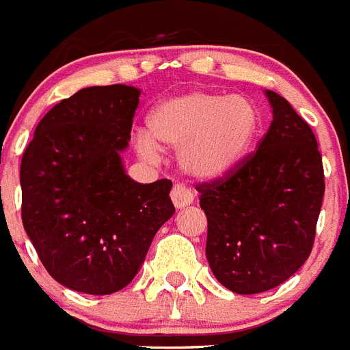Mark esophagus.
I'll use <instances>...</instances> for the list:
<instances>
[{"label": "esophagus", "instance_id": "obj_1", "mask_svg": "<svg viewBox=\"0 0 350 350\" xmlns=\"http://www.w3.org/2000/svg\"><path fill=\"white\" fill-rule=\"evenodd\" d=\"M171 199L176 208H185V206H190L193 202V192L183 183H178L172 188Z\"/></svg>", "mask_w": 350, "mask_h": 350}]
</instances>
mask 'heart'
<instances>
[{
  "label": "heart",
  "mask_w": 350,
  "mask_h": 350,
  "mask_svg": "<svg viewBox=\"0 0 350 350\" xmlns=\"http://www.w3.org/2000/svg\"><path fill=\"white\" fill-rule=\"evenodd\" d=\"M150 133L139 132L135 146L146 158H157L160 144L178 150V162L197 179L226 176L248 154L259 111L241 95L190 91L154 105L148 118Z\"/></svg>",
  "instance_id": "obj_1"
}]
</instances>
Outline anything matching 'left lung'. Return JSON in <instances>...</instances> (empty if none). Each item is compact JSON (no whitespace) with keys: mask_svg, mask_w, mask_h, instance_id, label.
Masks as SVG:
<instances>
[{"mask_svg":"<svg viewBox=\"0 0 350 350\" xmlns=\"http://www.w3.org/2000/svg\"><path fill=\"white\" fill-rule=\"evenodd\" d=\"M266 95L273 121L257 150L226 176L196 185L209 267L236 294L269 291L305 264L326 188L310 124L284 96Z\"/></svg>","mask_w":350,"mask_h":350,"instance_id":"1","label":"left lung"}]
</instances>
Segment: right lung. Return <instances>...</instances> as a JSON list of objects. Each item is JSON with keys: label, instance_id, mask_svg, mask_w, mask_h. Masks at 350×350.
Listing matches in <instances>:
<instances>
[{"label": "right lung", "instance_id": "right-lung-1", "mask_svg": "<svg viewBox=\"0 0 350 350\" xmlns=\"http://www.w3.org/2000/svg\"><path fill=\"white\" fill-rule=\"evenodd\" d=\"M139 95L79 90L42 118L21 160L24 229L49 275L79 293L126 287L174 213L172 181L141 185L123 171Z\"/></svg>", "mask_w": 350, "mask_h": 350}]
</instances>
